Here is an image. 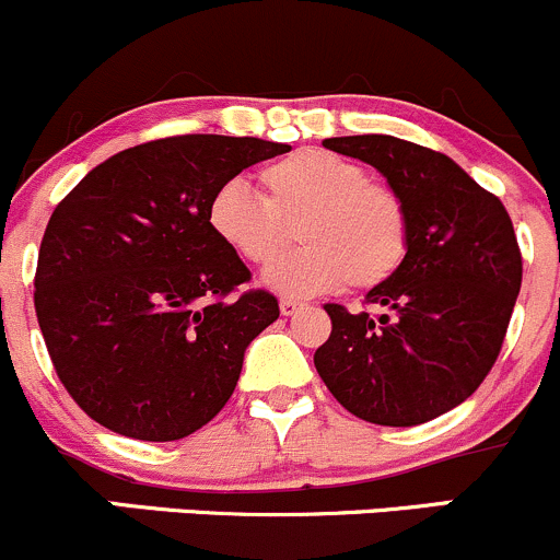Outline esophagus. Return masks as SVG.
Masks as SVG:
<instances>
[{
    "label": "esophagus",
    "mask_w": 560,
    "mask_h": 560,
    "mask_svg": "<svg viewBox=\"0 0 560 560\" xmlns=\"http://www.w3.org/2000/svg\"><path fill=\"white\" fill-rule=\"evenodd\" d=\"M279 308H281V314L284 316H295L300 308H303V303H298V300H292V298H284L279 303Z\"/></svg>",
    "instance_id": "34e87169"
}]
</instances>
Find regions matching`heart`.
<instances>
[{"mask_svg":"<svg viewBox=\"0 0 560 560\" xmlns=\"http://www.w3.org/2000/svg\"><path fill=\"white\" fill-rule=\"evenodd\" d=\"M260 185L265 198L244 182L220 185L206 220L233 255L252 265L272 262L289 240V225L299 222L304 246L265 270L270 290L305 298L343 281L370 290L402 265L410 241L405 201L351 158L303 147L265 166Z\"/></svg>","mask_w":560,"mask_h":560,"instance_id":"b5f03b06","label":"heart"}]
</instances>
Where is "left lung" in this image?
I'll use <instances>...</instances> for the list:
<instances>
[{"mask_svg":"<svg viewBox=\"0 0 560 560\" xmlns=\"http://www.w3.org/2000/svg\"><path fill=\"white\" fill-rule=\"evenodd\" d=\"M322 144L386 176L405 201V260L368 292V311L327 303L332 332L316 373L357 419L416 427L462 405L502 351L523 260L508 209L443 152L384 133Z\"/></svg>","mask_w":560,"mask_h":560,"instance_id":"obj_1","label":"left lung"}]
</instances>
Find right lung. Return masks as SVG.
Wrapping results in <instances>:
<instances>
[{"label": "right lung", "instance_id": "1", "mask_svg": "<svg viewBox=\"0 0 560 560\" xmlns=\"http://www.w3.org/2000/svg\"><path fill=\"white\" fill-rule=\"evenodd\" d=\"M290 144L187 133L131 147L47 222L34 308L63 388L117 434L182 440L225 408L244 351L279 319L206 220L211 192Z\"/></svg>", "mask_w": 560, "mask_h": 560}]
</instances>
